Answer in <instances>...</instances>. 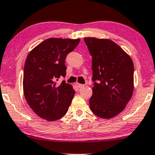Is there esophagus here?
Segmentation results:
<instances>
[{
	"mask_svg": "<svg viewBox=\"0 0 155 155\" xmlns=\"http://www.w3.org/2000/svg\"><path fill=\"white\" fill-rule=\"evenodd\" d=\"M77 86L78 87V88H83V87H84V85H83V84H80V83H77Z\"/></svg>",
	"mask_w": 155,
	"mask_h": 155,
	"instance_id": "1",
	"label": "esophagus"
}]
</instances>
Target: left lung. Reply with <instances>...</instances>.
Segmentation results:
<instances>
[{"label":"left lung","mask_w":155,"mask_h":155,"mask_svg":"<svg viewBox=\"0 0 155 155\" xmlns=\"http://www.w3.org/2000/svg\"><path fill=\"white\" fill-rule=\"evenodd\" d=\"M92 56L93 95L91 110L110 119L125 108L134 92V63L130 56L109 39L84 38Z\"/></svg>","instance_id":"left-lung-1"}]
</instances>
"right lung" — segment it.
<instances>
[{
	"mask_svg": "<svg viewBox=\"0 0 155 155\" xmlns=\"http://www.w3.org/2000/svg\"><path fill=\"white\" fill-rule=\"evenodd\" d=\"M81 39L48 38L29 53L24 67V95L29 106L39 117L48 121L62 117L74 95L72 86L64 81L65 59Z\"/></svg>",
	"mask_w": 155,
	"mask_h": 155,
	"instance_id": "right-lung-1",
	"label": "right lung"
}]
</instances>
